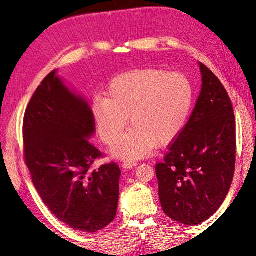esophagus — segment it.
I'll return each mask as SVG.
<instances>
[{"label": "esophagus", "mask_w": 256, "mask_h": 256, "mask_svg": "<svg viewBox=\"0 0 256 256\" xmlns=\"http://www.w3.org/2000/svg\"><path fill=\"white\" fill-rule=\"evenodd\" d=\"M136 165H138V162L134 160H124L122 162V167L124 168V170H131V168L135 167Z\"/></svg>", "instance_id": "34e87169"}]
</instances>
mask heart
Here are the masks:
<instances>
[{
    "mask_svg": "<svg viewBox=\"0 0 256 256\" xmlns=\"http://www.w3.org/2000/svg\"><path fill=\"white\" fill-rule=\"evenodd\" d=\"M194 99L186 74L162 69H138L120 74L108 86L106 98L96 96L90 112L96 133L106 145L118 140L114 156L138 160L175 140L186 125Z\"/></svg>",
    "mask_w": 256,
    "mask_h": 256,
    "instance_id": "b5f03b06",
    "label": "heart"
}]
</instances>
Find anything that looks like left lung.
<instances>
[{
    "instance_id": "1",
    "label": "left lung",
    "mask_w": 256,
    "mask_h": 256,
    "mask_svg": "<svg viewBox=\"0 0 256 256\" xmlns=\"http://www.w3.org/2000/svg\"><path fill=\"white\" fill-rule=\"evenodd\" d=\"M202 86L186 126L156 164L162 208L170 219L197 226L220 208L236 170V118L221 81L199 64Z\"/></svg>"
}]
</instances>
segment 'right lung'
Here are the masks:
<instances>
[{
	"mask_svg": "<svg viewBox=\"0 0 256 256\" xmlns=\"http://www.w3.org/2000/svg\"><path fill=\"white\" fill-rule=\"evenodd\" d=\"M94 131L89 103L72 94L54 70L26 108L24 158L52 214L72 229L88 233L116 218L121 176L113 162L92 170L103 157L89 140Z\"/></svg>",
	"mask_w": 256,
	"mask_h": 256,
	"instance_id": "right-lung-1",
	"label": "right lung"
}]
</instances>
